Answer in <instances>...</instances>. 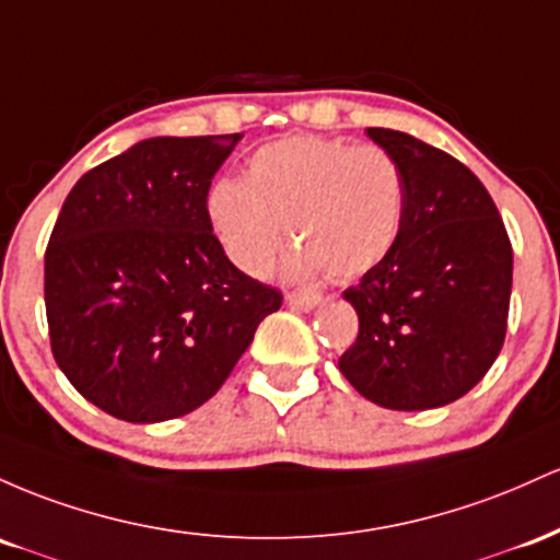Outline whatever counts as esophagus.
<instances>
[{
	"mask_svg": "<svg viewBox=\"0 0 560 560\" xmlns=\"http://www.w3.org/2000/svg\"><path fill=\"white\" fill-rule=\"evenodd\" d=\"M285 301H288V306H291V310L312 312L314 306L323 304V296H319V293H314V291H293V293H288Z\"/></svg>",
	"mask_w": 560,
	"mask_h": 560,
	"instance_id": "obj_1",
	"label": "esophagus"
}]
</instances>
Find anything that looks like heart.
Listing matches in <instances>:
<instances>
[{
	"mask_svg": "<svg viewBox=\"0 0 560 560\" xmlns=\"http://www.w3.org/2000/svg\"><path fill=\"white\" fill-rule=\"evenodd\" d=\"M405 209V172L392 153L317 135L261 144L243 179H217L206 198L213 235L250 278L272 269L285 224L299 243L288 278H362L397 246Z\"/></svg>",
	"mask_w": 560,
	"mask_h": 560,
	"instance_id": "obj_1",
	"label": "heart"
}]
</instances>
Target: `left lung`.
Wrapping results in <instances>:
<instances>
[{
	"instance_id": "8db88e82",
	"label": "left lung",
	"mask_w": 560,
	"mask_h": 560,
	"mask_svg": "<svg viewBox=\"0 0 560 560\" xmlns=\"http://www.w3.org/2000/svg\"><path fill=\"white\" fill-rule=\"evenodd\" d=\"M364 135L399 161L407 209L392 254L343 291L360 332L338 368L386 410H433L468 394L498 360L513 248L468 166L405 131Z\"/></svg>"
}]
</instances>
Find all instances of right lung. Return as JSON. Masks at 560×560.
<instances>
[{
  "mask_svg": "<svg viewBox=\"0 0 560 560\" xmlns=\"http://www.w3.org/2000/svg\"><path fill=\"white\" fill-rule=\"evenodd\" d=\"M241 135L150 137L86 172L44 254L52 354L129 423L182 418L228 381L280 291L224 256L206 198Z\"/></svg>",
  "mask_w": 560,
  "mask_h": 560,
  "instance_id": "obj_1",
  "label": "right lung"
}]
</instances>
